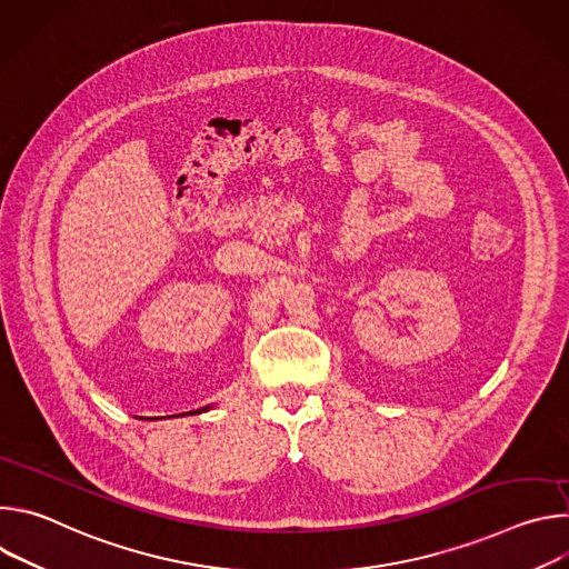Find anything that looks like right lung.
Listing matches in <instances>:
<instances>
[{"mask_svg":"<svg viewBox=\"0 0 569 569\" xmlns=\"http://www.w3.org/2000/svg\"><path fill=\"white\" fill-rule=\"evenodd\" d=\"M207 410H211L209 405H207V408H202V410H193V412H184V415H200V412H207Z\"/></svg>","mask_w":569,"mask_h":569,"instance_id":"add662e5","label":"right lung"}]
</instances>
